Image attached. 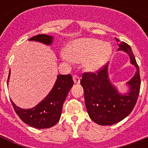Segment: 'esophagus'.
I'll use <instances>...</instances> for the list:
<instances>
[{"mask_svg":"<svg viewBox=\"0 0 148 148\" xmlns=\"http://www.w3.org/2000/svg\"><path fill=\"white\" fill-rule=\"evenodd\" d=\"M73 80H74V82L75 84H79L80 83V77L78 76H77V75H74L73 76Z\"/></svg>","mask_w":148,"mask_h":148,"instance_id":"34e87169","label":"esophagus"}]
</instances>
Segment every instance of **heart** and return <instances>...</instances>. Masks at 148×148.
<instances>
[{
    "instance_id": "1",
    "label": "heart",
    "mask_w": 148,
    "mask_h": 148,
    "mask_svg": "<svg viewBox=\"0 0 148 148\" xmlns=\"http://www.w3.org/2000/svg\"><path fill=\"white\" fill-rule=\"evenodd\" d=\"M112 47L108 43H102L94 38H81L74 40L64 50L65 57L74 62L84 60L87 71L97 72L109 60Z\"/></svg>"
}]
</instances>
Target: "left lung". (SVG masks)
Here are the masks:
<instances>
[{"mask_svg": "<svg viewBox=\"0 0 148 148\" xmlns=\"http://www.w3.org/2000/svg\"><path fill=\"white\" fill-rule=\"evenodd\" d=\"M117 42L120 40L115 38ZM117 51L130 56L131 63L137 68L134 76L127 83L129 91L121 95L108 77V64L97 73H84L81 84L84 88V100L89 117L100 125H112L127 117L134 108L140 92V77L139 67L130 45L120 42Z\"/></svg>", "mask_w": 148, "mask_h": 148, "instance_id": "obj_1", "label": "left lung"}]
</instances>
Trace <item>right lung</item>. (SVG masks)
I'll list each match as a JSON object with an SVG mask.
<instances>
[{"label":"right lung","mask_w":148,"mask_h":148,"mask_svg":"<svg viewBox=\"0 0 148 148\" xmlns=\"http://www.w3.org/2000/svg\"><path fill=\"white\" fill-rule=\"evenodd\" d=\"M29 40H34L50 45L53 42V37L47 34H38L34 36ZM9 72L8 84L10 73ZM74 84L71 74L58 75L55 84L42 101L31 109H21L16 106L11 101L15 112L22 121L35 128H49L54 126L60 120L63 103L68 92Z\"/></svg>","instance_id":"obj_1"}]
</instances>
